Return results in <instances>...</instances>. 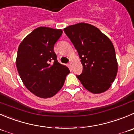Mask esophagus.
Masks as SVG:
<instances>
[{
	"mask_svg": "<svg viewBox=\"0 0 134 134\" xmlns=\"http://www.w3.org/2000/svg\"><path fill=\"white\" fill-rule=\"evenodd\" d=\"M68 65H69L70 66H72V62H70L69 63H68Z\"/></svg>",
	"mask_w": 134,
	"mask_h": 134,
	"instance_id": "1",
	"label": "esophagus"
}]
</instances>
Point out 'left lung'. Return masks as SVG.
<instances>
[{"label": "left lung", "instance_id": "1", "mask_svg": "<svg viewBox=\"0 0 134 134\" xmlns=\"http://www.w3.org/2000/svg\"><path fill=\"white\" fill-rule=\"evenodd\" d=\"M78 53L82 73L76 76L86 90L93 93L106 91L114 81L118 63L113 43L97 27L79 23L64 29Z\"/></svg>", "mask_w": 134, "mask_h": 134}]
</instances>
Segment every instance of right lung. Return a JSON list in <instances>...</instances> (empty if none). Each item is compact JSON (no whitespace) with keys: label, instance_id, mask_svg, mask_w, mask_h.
Instances as JSON below:
<instances>
[{"label":"right lung","instance_id":"right-lung-1","mask_svg":"<svg viewBox=\"0 0 134 134\" xmlns=\"http://www.w3.org/2000/svg\"><path fill=\"white\" fill-rule=\"evenodd\" d=\"M62 30L39 27L21 42L18 49L16 66L26 88L41 98L54 96L63 86L68 67L60 64L54 46Z\"/></svg>","mask_w":134,"mask_h":134}]
</instances>
